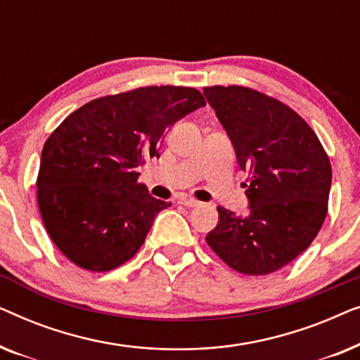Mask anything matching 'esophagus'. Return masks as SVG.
Listing matches in <instances>:
<instances>
[{"label":"esophagus","mask_w":360,"mask_h":360,"mask_svg":"<svg viewBox=\"0 0 360 360\" xmlns=\"http://www.w3.org/2000/svg\"><path fill=\"white\" fill-rule=\"evenodd\" d=\"M179 203L184 205V206H188V208H196V206L201 205L200 201H196L193 198H188V196H186V198H180Z\"/></svg>","instance_id":"obj_1"}]
</instances>
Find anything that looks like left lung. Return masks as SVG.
Instances as JSON below:
<instances>
[{
	"label": "left lung",
	"instance_id": "1",
	"mask_svg": "<svg viewBox=\"0 0 360 360\" xmlns=\"http://www.w3.org/2000/svg\"><path fill=\"white\" fill-rule=\"evenodd\" d=\"M203 95L249 174L244 214L218 206L206 243L236 272L267 275L313 243L328 213L331 164L318 136L292 108L245 86H206Z\"/></svg>",
	"mask_w": 360,
	"mask_h": 360
}]
</instances>
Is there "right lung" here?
Masks as SVG:
<instances>
[{
  "label": "right lung",
  "instance_id": "obj_1",
  "mask_svg": "<svg viewBox=\"0 0 360 360\" xmlns=\"http://www.w3.org/2000/svg\"><path fill=\"white\" fill-rule=\"evenodd\" d=\"M186 86H146L93 100L46 141L37 176V203L49 236L78 267L108 272L144 244L169 201L137 181L139 167L159 159L164 132L205 106Z\"/></svg>",
  "mask_w": 360,
  "mask_h": 360
}]
</instances>
